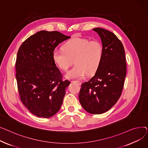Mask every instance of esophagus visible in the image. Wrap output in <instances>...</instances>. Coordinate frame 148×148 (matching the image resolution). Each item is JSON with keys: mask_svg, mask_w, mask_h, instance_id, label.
Masks as SVG:
<instances>
[{"mask_svg": "<svg viewBox=\"0 0 148 148\" xmlns=\"http://www.w3.org/2000/svg\"><path fill=\"white\" fill-rule=\"evenodd\" d=\"M73 83H76V84H79V85H80L81 84V82H80V81H78V80H76V81H74V82H72Z\"/></svg>", "mask_w": 148, "mask_h": 148, "instance_id": "34e87169", "label": "esophagus"}]
</instances>
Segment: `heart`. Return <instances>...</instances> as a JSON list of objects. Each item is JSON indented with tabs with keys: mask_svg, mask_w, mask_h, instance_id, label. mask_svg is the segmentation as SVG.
Instances as JSON below:
<instances>
[{
	"mask_svg": "<svg viewBox=\"0 0 148 148\" xmlns=\"http://www.w3.org/2000/svg\"><path fill=\"white\" fill-rule=\"evenodd\" d=\"M62 49L54 50L52 59L55 65L64 71H67L74 60L75 66L65 75L68 80L82 79L87 73L94 74L104 55L101 42L84 38L74 37L64 45Z\"/></svg>",
	"mask_w": 148,
	"mask_h": 148,
	"instance_id": "heart-1",
	"label": "heart"
}]
</instances>
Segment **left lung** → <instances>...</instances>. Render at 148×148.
<instances>
[{
  "instance_id": "obj_1",
  "label": "left lung",
  "mask_w": 148,
  "mask_h": 148,
  "mask_svg": "<svg viewBox=\"0 0 148 148\" xmlns=\"http://www.w3.org/2000/svg\"><path fill=\"white\" fill-rule=\"evenodd\" d=\"M99 36L104 55L94 76L82 84L79 101L91 114H102L116 103L121 95L126 77L125 53L121 41L113 33L93 29Z\"/></svg>"
}]
</instances>
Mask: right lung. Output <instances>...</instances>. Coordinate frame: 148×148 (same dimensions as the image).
<instances>
[{"mask_svg": "<svg viewBox=\"0 0 148 148\" xmlns=\"http://www.w3.org/2000/svg\"><path fill=\"white\" fill-rule=\"evenodd\" d=\"M70 36L57 31L41 30L21 45L15 63L20 99L27 109L39 118H47L58 112L70 82L52 59L54 49Z\"/></svg>", "mask_w": 148, "mask_h": 148, "instance_id": "add662e5", "label": "right lung"}]
</instances>
